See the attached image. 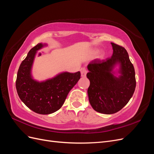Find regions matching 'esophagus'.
<instances>
[{
    "instance_id": "obj_1",
    "label": "esophagus",
    "mask_w": 154,
    "mask_h": 154,
    "mask_svg": "<svg viewBox=\"0 0 154 154\" xmlns=\"http://www.w3.org/2000/svg\"><path fill=\"white\" fill-rule=\"evenodd\" d=\"M80 72H81V76L85 77L87 73V70L85 68H82L80 69Z\"/></svg>"
}]
</instances>
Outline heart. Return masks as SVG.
<instances>
[{"instance_id": "1", "label": "heart", "mask_w": 154, "mask_h": 154, "mask_svg": "<svg viewBox=\"0 0 154 154\" xmlns=\"http://www.w3.org/2000/svg\"><path fill=\"white\" fill-rule=\"evenodd\" d=\"M97 53H98V49H94V51H93V54H96ZM104 57H105V53H101L100 56H99V58H103Z\"/></svg>"}]
</instances>
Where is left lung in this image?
Returning <instances> with one entry per match:
<instances>
[{"mask_svg": "<svg viewBox=\"0 0 154 154\" xmlns=\"http://www.w3.org/2000/svg\"><path fill=\"white\" fill-rule=\"evenodd\" d=\"M111 45V58L96 59L87 66L89 103L94 110L105 114L122 109L132 97L136 85L134 67L127 50L114 43Z\"/></svg>", "mask_w": 154, "mask_h": 154, "instance_id": "obj_1", "label": "left lung"}]
</instances>
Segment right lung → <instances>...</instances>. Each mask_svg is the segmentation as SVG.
<instances>
[{"mask_svg": "<svg viewBox=\"0 0 154 154\" xmlns=\"http://www.w3.org/2000/svg\"><path fill=\"white\" fill-rule=\"evenodd\" d=\"M48 45L39 43L27 53L18 69L16 88L20 99L29 109L40 114L57 111L64 103L67 94L80 79V72H62L44 81L36 80L32 67L37 52Z\"/></svg>", "mask_w": 154, "mask_h": 154, "instance_id": "obj_1", "label": "right lung"}]
</instances>
